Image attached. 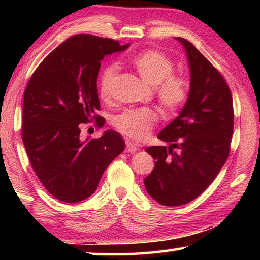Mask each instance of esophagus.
Returning <instances> with one entry per match:
<instances>
[{
	"label": "esophagus",
	"mask_w": 260,
	"mask_h": 260,
	"mask_svg": "<svg viewBox=\"0 0 260 260\" xmlns=\"http://www.w3.org/2000/svg\"><path fill=\"white\" fill-rule=\"evenodd\" d=\"M138 146H135L134 143L129 142V141H126V151L129 152V153H134L138 151Z\"/></svg>",
	"instance_id": "obj_1"
}]
</instances>
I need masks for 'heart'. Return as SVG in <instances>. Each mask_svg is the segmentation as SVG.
<instances>
[{"mask_svg": "<svg viewBox=\"0 0 260 260\" xmlns=\"http://www.w3.org/2000/svg\"><path fill=\"white\" fill-rule=\"evenodd\" d=\"M128 63L144 82L155 87L158 104L166 116H173L183 108L189 98L190 81L186 74L174 73V61L165 52L149 49L135 54ZM117 80L114 67L105 68L100 76L99 93L104 101L112 98ZM158 120L151 108L128 109L114 118L113 125L127 138L141 141L150 133Z\"/></svg>", "mask_w": 260, "mask_h": 260, "instance_id": "obj_1", "label": "heart"}]
</instances>
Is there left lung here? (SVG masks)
Returning a JSON list of instances; mask_svg holds the SVG:
<instances>
[{"mask_svg": "<svg viewBox=\"0 0 260 260\" xmlns=\"http://www.w3.org/2000/svg\"><path fill=\"white\" fill-rule=\"evenodd\" d=\"M178 40L190 65L189 98L180 116L158 134L171 147L146 149L155 167L144 186L165 206L187 204L213 182L230 156L234 129L233 98L225 78L192 43Z\"/></svg>", "mask_w": 260, "mask_h": 260, "instance_id": "1", "label": "left lung"}]
</instances>
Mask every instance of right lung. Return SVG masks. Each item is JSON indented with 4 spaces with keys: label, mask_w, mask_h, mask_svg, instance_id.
<instances>
[{
    "label": "right lung",
    "mask_w": 260,
    "mask_h": 260,
    "mask_svg": "<svg viewBox=\"0 0 260 260\" xmlns=\"http://www.w3.org/2000/svg\"><path fill=\"white\" fill-rule=\"evenodd\" d=\"M113 39L76 34L55 48L29 78L24 91L21 138L35 174L55 199L77 203L98 189L104 171L124 151L121 135L107 131L80 139L81 127L105 119L98 94L101 60L122 51Z\"/></svg>",
    "instance_id": "right-lung-1"
}]
</instances>
